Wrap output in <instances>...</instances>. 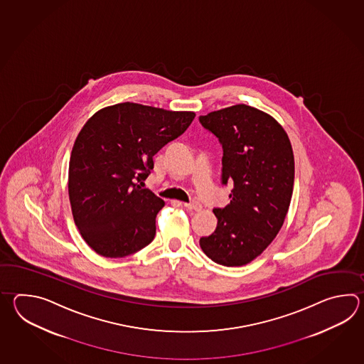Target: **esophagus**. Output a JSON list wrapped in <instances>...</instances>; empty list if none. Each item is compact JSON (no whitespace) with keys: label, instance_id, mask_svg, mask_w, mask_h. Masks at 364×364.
Instances as JSON below:
<instances>
[{"label":"esophagus","instance_id":"obj_1","mask_svg":"<svg viewBox=\"0 0 364 364\" xmlns=\"http://www.w3.org/2000/svg\"><path fill=\"white\" fill-rule=\"evenodd\" d=\"M187 209H193V210H200L201 204L198 200L190 201V203H183Z\"/></svg>","mask_w":364,"mask_h":364}]
</instances>
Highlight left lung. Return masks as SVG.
Segmentation results:
<instances>
[{
    "label": "left lung",
    "instance_id": "left-lung-1",
    "mask_svg": "<svg viewBox=\"0 0 364 364\" xmlns=\"http://www.w3.org/2000/svg\"><path fill=\"white\" fill-rule=\"evenodd\" d=\"M223 146L221 183L230 203L215 208L216 230L200 247L215 263L240 267L260 255L285 221L294 186V155L273 117L245 104L199 117Z\"/></svg>",
    "mask_w": 364,
    "mask_h": 364
}]
</instances>
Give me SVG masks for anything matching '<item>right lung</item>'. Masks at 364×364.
<instances>
[{
  "instance_id": "1",
  "label": "right lung",
  "mask_w": 364,
  "mask_h": 364,
  "mask_svg": "<svg viewBox=\"0 0 364 364\" xmlns=\"http://www.w3.org/2000/svg\"><path fill=\"white\" fill-rule=\"evenodd\" d=\"M195 118L121 102L95 113L79 132L69 164V198L75 225L99 255L124 257L148 246L164 201L143 181L154 156Z\"/></svg>"
}]
</instances>
